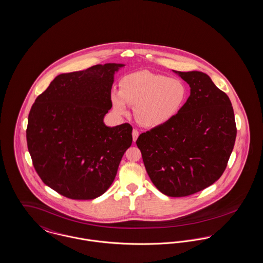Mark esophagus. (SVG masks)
<instances>
[{
  "label": "esophagus",
  "instance_id": "1",
  "mask_svg": "<svg viewBox=\"0 0 263 263\" xmlns=\"http://www.w3.org/2000/svg\"><path fill=\"white\" fill-rule=\"evenodd\" d=\"M138 136H139V132H138V130L134 129V130L132 131V137H133V141H136V140H137V138H138Z\"/></svg>",
  "mask_w": 263,
  "mask_h": 263
}]
</instances>
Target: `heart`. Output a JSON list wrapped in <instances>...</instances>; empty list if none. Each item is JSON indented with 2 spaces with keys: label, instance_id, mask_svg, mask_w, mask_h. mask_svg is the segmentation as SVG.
<instances>
[{
  "label": "heart",
  "instance_id": "obj_1",
  "mask_svg": "<svg viewBox=\"0 0 263 263\" xmlns=\"http://www.w3.org/2000/svg\"><path fill=\"white\" fill-rule=\"evenodd\" d=\"M187 86L178 79L141 70L125 76L120 91L112 92L114 111L121 116L135 105L136 119L146 127H158L173 120L186 104Z\"/></svg>",
  "mask_w": 263,
  "mask_h": 263
}]
</instances>
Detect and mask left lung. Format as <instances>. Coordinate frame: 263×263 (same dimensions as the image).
Listing matches in <instances>:
<instances>
[{
	"label": "left lung",
	"instance_id": "left-lung-1",
	"mask_svg": "<svg viewBox=\"0 0 263 263\" xmlns=\"http://www.w3.org/2000/svg\"><path fill=\"white\" fill-rule=\"evenodd\" d=\"M173 72L189 85L190 96L173 120L142 133L136 144L157 189L183 197L221 177L237 131L231 102L207 74Z\"/></svg>",
	"mask_w": 263,
	"mask_h": 263
}]
</instances>
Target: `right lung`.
Listing matches in <instances>:
<instances>
[{"label":"right lung","instance_id":"1","mask_svg":"<svg viewBox=\"0 0 263 263\" xmlns=\"http://www.w3.org/2000/svg\"><path fill=\"white\" fill-rule=\"evenodd\" d=\"M124 66L107 63L60 74L31 108L27 144L33 165L43 182L65 197L101 196L132 144L130 124L104 123L114 75Z\"/></svg>","mask_w":263,"mask_h":263}]
</instances>
